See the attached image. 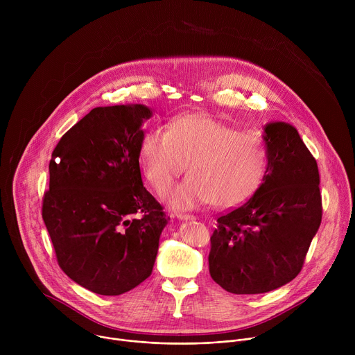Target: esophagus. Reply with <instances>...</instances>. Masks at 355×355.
<instances>
[{"instance_id":"obj_1","label":"esophagus","mask_w":355,"mask_h":355,"mask_svg":"<svg viewBox=\"0 0 355 355\" xmlns=\"http://www.w3.org/2000/svg\"><path fill=\"white\" fill-rule=\"evenodd\" d=\"M177 218L181 219V220H192V219H195V216H192L189 214H177Z\"/></svg>"}]
</instances>
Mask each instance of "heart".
Segmentation results:
<instances>
[{"instance_id": "1", "label": "heart", "mask_w": 355, "mask_h": 355, "mask_svg": "<svg viewBox=\"0 0 355 355\" xmlns=\"http://www.w3.org/2000/svg\"><path fill=\"white\" fill-rule=\"evenodd\" d=\"M140 168L157 193L178 178L185 164L189 175L166 193L174 209H193L212 202L233 208L261 187L268 166V144L256 130H237L211 115L188 114L167 129L146 132L139 150Z\"/></svg>"}]
</instances>
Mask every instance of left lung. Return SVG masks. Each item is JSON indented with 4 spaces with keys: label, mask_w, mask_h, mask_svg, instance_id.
<instances>
[{
    "label": "left lung",
    "mask_w": 355,
    "mask_h": 355,
    "mask_svg": "<svg viewBox=\"0 0 355 355\" xmlns=\"http://www.w3.org/2000/svg\"><path fill=\"white\" fill-rule=\"evenodd\" d=\"M264 132L268 166L261 187L220 215L211 236V277L237 295L270 292L292 281L323 214L318 163L297 130L274 122Z\"/></svg>",
    "instance_id": "1"
}]
</instances>
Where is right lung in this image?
Segmentation results:
<instances>
[{"label": "right lung", "mask_w": 355, "mask_h": 355, "mask_svg": "<svg viewBox=\"0 0 355 355\" xmlns=\"http://www.w3.org/2000/svg\"><path fill=\"white\" fill-rule=\"evenodd\" d=\"M144 105L98 107L69 129L49 163L42 218L60 268L98 295L125 293L153 271L168 216L144 187Z\"/></svg>", "instance_id": "obj_1"}]
</instances>
